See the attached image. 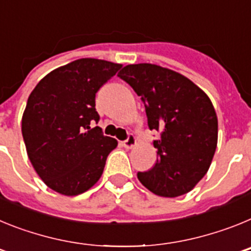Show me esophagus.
I'll return each instance as SVG.
<instances>
[{"label": "esophagus", "mask_w": 251, "mask_h": 251, "mask_svg": "<svg viewBox=\"0 0 251 251\" xmlns=\"http://www.w3.org/2000/svg\"><path fill=\"white\" fill-rule=\"evenodd\" d=\"M123 146L127 148V150H132V148L136 147L137 146L136 137L133 136V134H129V137H128V138L123 142Z\"/></svg>", "instance_id": "1"}]
</instances>
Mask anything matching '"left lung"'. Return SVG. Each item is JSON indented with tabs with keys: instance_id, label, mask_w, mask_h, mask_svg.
<instances>
[{
	"instance_id": "left-lung-1",
	"label": "left lung",
	"mask_w": 251,
	"mask_h": 251,
	"mask_svg": "<svg viewBox=\"0 0 251 251\" xmlns=\"http://www.w3.org/2000/svg\"><path fill=\"white\" fill-rule=\"evenodd\" d=\"M146 105L157 161L137 177L151 192L177 197L207 174L217 146V115L211 100L188 77L154 64H133L118 73Z\"/></svg>"
}]
</instances>
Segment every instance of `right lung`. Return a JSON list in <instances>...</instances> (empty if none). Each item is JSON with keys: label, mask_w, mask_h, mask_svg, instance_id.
<instances>
[{"label": "right lung", "mask_w": 251, "mask_h": 251, "mask_svg": "<svg viewBox=\"0 0 251 251\" xmlns=\"http://www.w3.org/2000/svg\"><path fill=\"white\" fill-rule=\"evenodd\" d=\"M122 64L84 57L49 73L31 92L21 130L28 159L48 187L76 196L98 182L118 146L99 127L95 94Z\"/></svg>", "instance_id": "obj_1"}]
</instances>
